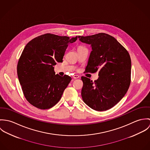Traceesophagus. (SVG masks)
<instances>
[{
  "mask_svg": "<svg viewBox=\"0 0 150 150\" xmlns=\"http://www.w3.org/2000/svg\"><path fill=\"white\" fill-rule=\"evenodd\" d=\"M73 77L74 79H79L80 77V76L79 75H77V74H74Z\"/></svg>",
  "mask_w": 150,
  "mask_h": 150,
  "instance_id": "esophagus-1",
  "label": "esophagus"
}]
</instances>
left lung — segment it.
Returning a JSON list of instances; mask_svg holds the SVG:
<instances>
[{"instance_id": "1", "label": "left lung", "mask_w": 150, "mask_h": 150, "mask_svg": "<svg viewBox=\"0 0 150 150\" xmlns=\"http://www.w3.org/2000/svg\"><path fill=\"white\" fill-rule=\"evenodd\" d=\"M79 38L91 44L92 50L85 73L99 70V76L95 81L81 77L83 100L96 111H106L116 105L128 90L131 81L129 54L114 37L105 33Z\"/></svg>"}]
</instances>
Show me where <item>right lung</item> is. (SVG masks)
<instances>
[{
	"label": "right lung",
	"mask_w": 150,
	"mask_h": 150,
	"mask_svg": "<svg viewBox=\"0 0 150 150\" xmlns=\"http://www.w3.org/2000/svg\"><path fill=\"white\" fill-rule=\"evenodd\" d=\"M70 38L46 33L30 40L25 47L17 64V74L28 102L41 110L55 106L70 82L71 77L55 74L54 67L62 62Z\"/></svg>",
	"instance_id": "1"
}]
</instances>
